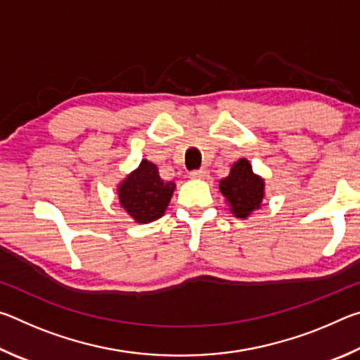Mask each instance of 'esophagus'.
<instances>
[{"label":"esophagus","instance_id":"obj_1","mask_svg":"<svg viewBox=\"0 0 360 360\" xmlns=\"http://www.w3.org/2000/svg\"><path fill=\"white\" fill-rule=\"evenodd\" d=\"M206 176V169H193V172H191V178L193 179H202Z\"/></svg>","mask_w":360,"mask_h":360}]
</instances>
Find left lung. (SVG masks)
I'll return each mask as SVG.
<instances>
[{
	"label": "left lung",
	"instance_id": "8db88e82",
	"mask_svg": "<svg viewBox=\"0 0 360 360\" xmlns=\"http://www.w3.org/2000/svg\"><path fill=\"white\" fill-rule=\"evenodd\" d=\"M219 191L227 198L236 217L245 219L254 210H259L264 198V179L252 173V167L246 158H241L230 169L227 178L221 179Z\"/></svg>",
	"mask_w": 360,
	"mask_h": 360
}]
</instances>
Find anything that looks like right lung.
I'll return each mask as SVG.
<instances>
[{"mask_svg": "<svg viewBox=\"0 0 360 360\" xmlns=\"http://www.w3.org/2000/svg\"><path fill=\"white\" fill-rule=\"evenodd\" d=\"M174 187L173 181L160 178L154 163L143 160L136 172L120 184V205L136 222L148 224L163 216Z\"/></svg>", "mask_w": 360, "mask_h": 360, "instance_id": "right-lung-1", "label": "right lung"}]
</instances>
